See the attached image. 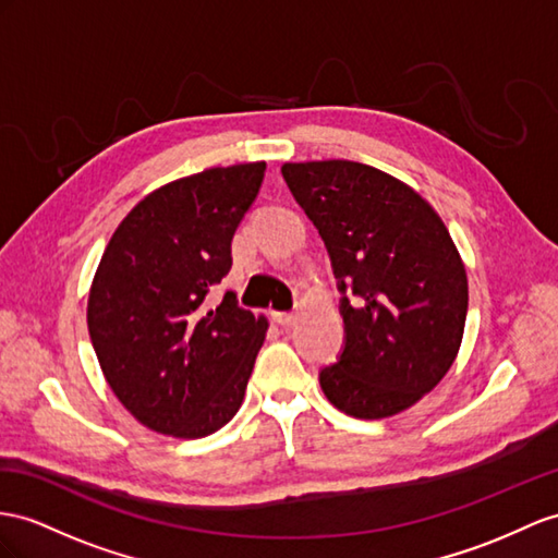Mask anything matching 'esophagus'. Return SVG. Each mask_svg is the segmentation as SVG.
Wrapping results in <instances>:
<instances>
[{"instance_id":"1","label":"esophagus","mask_w":558,"mask_h":558,"mask_svg":"<svg viewBox=\"0 0 558 558\" xmlns=\"http://www.w3.org/2000/svg\"><path fill=\"white\" fill-rule=\"evenodd\" d=\"M274 320H276L278 325H282V327H290V325H294L296 316H294V313H282V311H276V313H274Z\"/></svg>"}]
</instances>
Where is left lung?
Segmentation results:
<instances>
[{
    "instance_id": "8db88e82",
    "label": "left lung",
    "mask_w": 558,
    "mask_h": 558,
    "mask_svg": "<svg viewBox=\"0 0 558 558\" xmlns=\"http://www.w3.org/2000/svg\"><path fill=\"white\" fill-rule=\"evenodd\" d=\"M282 177L318 228L341 292L347 337L337 363L320 369L327 401L359 420L398 415L460 351L469 306L460 252L434 207L375 167L288 162Z\"/></svg>"
}]
</instances>
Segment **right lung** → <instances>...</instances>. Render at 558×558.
Instances as JSON below:
<instances>
[{
	"mask_svg": "<svg viewBox=\"0 0 558 558\" xmlns=\"http://www.w3.org/2000/svg\"><path fill=\"white\" fill-rule=\"evenodd\" d=\"M266 162L214 167L153 191L112 233L92 282L89 337L112 393L157 434L203 438L233 420L268 330L207 294Z\"/></svg>",
	"mask_w": 558,
	"mask_h": 558,
	"instance_id": "obj_1",
	"label": "right lung"
}]
</instances>
